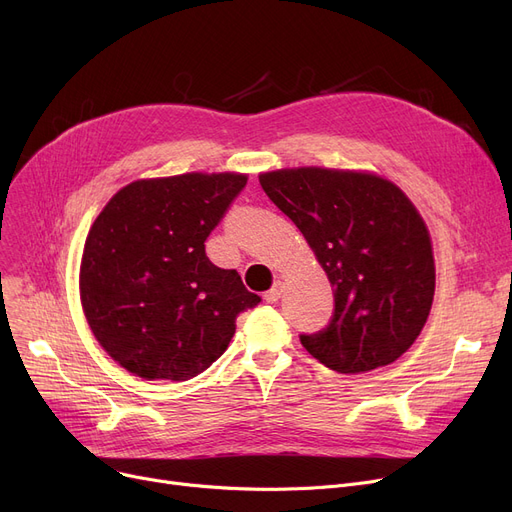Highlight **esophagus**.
Segmentation results:
<instances>
[{"label":"esophagus","instance_id":"34e87169","mask_svg":"<svg viewBox=\"0 0 512 512\" xmlns=\"http://www.w3.org/2000/svg\"><path fill=\"white\" fill-rule=\"evenodd\" d=\"M280 294H282V282H276L270 290L265 292V301H267V303H278Z\"/></svg>","mask_w":512,"mask_h":512}]
</instances>
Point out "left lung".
I'll return each instance as SVG.
<instances>
[{
	"label": "left lung",
	"mask_w": 512,
	"mask_h": 512,
	"mask_svg": "<svg viewBox=\"0 0 512 512\" xmlns=\"http://www.w3.org/2000/svg\"><path fill=\"white\" fill-rule=\"evenodd\" d=\"M334 290L330 326L301 344L338 373L394 363L421 334L436 290L432 238L411 199L371 172L286 168L259 174Z\"/></svg>",
	"instance_id": "obj_1"
}]
</instances>
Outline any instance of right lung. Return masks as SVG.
<instances>
[{"mask_svg": "<svg viewBox=\"0 0 512 512\" xmlns=\"http://www.w3.org/2000/svg\"><path fill=\"white\" fill-rule=\"evenodd\" d=\"M247 174L134 180L93 222L80 303L103 351L143 380L184 382L228 348L238 313L261 299L205 255Z\"/></svg>", "mask_w": 512, "mask_h": 512, "instance_id": "1", "label": "right lung"}]
</instances>
